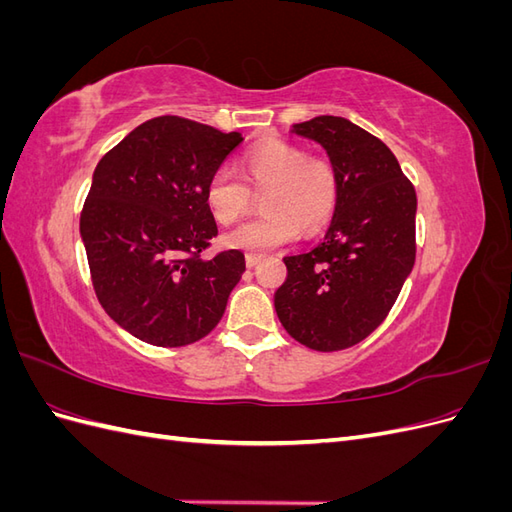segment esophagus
<instances>
[{"mask_svg":"<svg viewBox=\"0 0 512 512\" xmlns=\"http://www.w3.org/2000/svg\"><path fill=\"white\" fill-rule=\"evenodd\" d=\"M260 260H262V258L256 256V254H247V256H245V267H247V269H254Z\"/></svg>","mask_w":512,"mask_h":512,"instance_id":"1","label":"esophagus"}]
</instances>
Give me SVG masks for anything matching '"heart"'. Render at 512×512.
Wrapping results in <instances>:
<instances>
[{
    "label": "heart",
    "instance_id": "obj_1",
    "mask_svg": "<svg viewBox=\"0 0 512 512\" xmlns=\"http://www.w3.org/2000/svg\"><path fill=\"white\" fill-rule=\"evenodd\" d=\"M243 173L254 192L262 196L265 215L228 230L226 247L265 254L290 243L299 226L314 232L335 211L339 183L329 160L307 158V151L286 141H267L243 156ZM207 207L222 224L237 222L252 203V192L232 168H218L205 188Z\"/></svg>",
    "mask_w": 512,
    "mask_h": 512
}]
</instances>
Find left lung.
<instances>
[{
	"label": "left lung",
	"mask_w": 512,
	"mask_h": 512,
	"mask_svg": "<svg viewBox=\"0 0 512 512\" xmlns=\"http://www.w3.org/2000/svg\"><path fill=\"white\" fill-rule=\"evenodd\" d=\"M335 168L339 196L314 250L290 254L275 290L277 318L299 344L335 352L380 327L414 267L416 194L382 141L344 117L294 123Z\"/></svg>",
	"instance_id": "8db88e82"
}]
</instances>
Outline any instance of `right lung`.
<instances>
[{"instance_id": "right-lung-1", "label": "right lung", "mask_w": 512, "mask_h": 512, "mask_svg": "<svg viewBox=\"0 0 512 512\" xmlns=\"http://www.w3.org/2000/svg\"><path fill=\"white\" fill-rule=\"evenodd\" d=\"M243 143L181 117L134 128L98 162L81 213V239L104 312L145 344L179 348L220 322L245 271L239 250L198 254L218 235L209 177Z\"/></svg>"}]
</instances>
